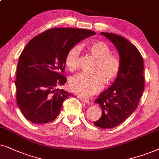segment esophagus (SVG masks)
Masks as SVG:
<instances>
[{"mask_svg": "<svg viewBox=\"0 0 159 159\" xmlns=\"http://www.w3.org/2000/svg\"><path fill=\"white\" fill-rule=\"evenodd\" d=\"M79 99H81V101H83L84 103H86V104H89V99H86V98H85V97L80 96V97H79Z\"/></svg>", "mask_w": 159, "mask_h": 159, "instance_id": "34e87169", "label": "esophagus"}]
</instances>
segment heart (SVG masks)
I'll return each instance as SVG.
<instances>
[{
  "mask_svg": "<svg viewBox=\"0 0 159 159\" xmlns=\"http://www.w3.org/2000/svg\"><path fill=\"white\" fill-rule=\"evenodd\" d=\"M89 50L98 59L95 73L85 72L76 74L70 77L69 85L71 90L78 94L90 96L100 91L105 85V79L107 83L113 81L120 72L119 59L111 54V48L102 41L95 42L90 46ZM81 46H75L67 52L65 63L70 70H74L78 65Z\"/></svg>",
  "mask_w": 159,
  "mask_h": 159,
  "instance_id": "b5f03b06",
  "label": "heart"
}]
</instances>
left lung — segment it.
I'll use <instances>...</instances> for the list:
<instances>
[{"instance_id": "1", "label": "left lung", "mask_w": 159, "mask_h": 159, "mask_svg": "<svg viewBox=\"0 0 159 159\" xmlns=\"http://www.w3.org/2000/svg\"><path fill=\"white\" fill-rule=\"evenodd\" d=\"M101 35L115 46L120 62V72L113 84L95 100L101 107L102 116L94 124L105 129L119 125L136 110L144 90L145 78L143 59L136 46L116 34Z\"/></svg>"}]
</instances>
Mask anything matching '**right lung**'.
Wrapping results in <instances>:
<instances>
[{"mask_svg": "<svg viewBox=\"0 0 159 159\" xmlns=\"http://www.w3.org/2000/svg\"><path fill=\"white\" fill-rule=\"evenodd\" d=\"M94 31L57 27L49 29L30 41L20 54L16 69V102L21 112L33 124L52 121L62 103L71 96L57 89L66 83L63 75L67 52Z\"/></svg>", "mask_w": 159, "mask_h": 159, "instance_id": "1", "label": "right lung"}]
</instances>
